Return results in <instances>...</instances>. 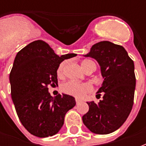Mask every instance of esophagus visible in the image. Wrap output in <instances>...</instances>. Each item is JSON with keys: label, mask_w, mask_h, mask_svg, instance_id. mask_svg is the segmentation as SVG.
<instances>
[{"label": "esophagus", "mask_w": 146, "mask_h": 146, "mask_svg": "<svg viewBox=\"0 0 146 146\" xmlns=\"http://www.w3.org/2000/svg\"><path fill=\"white\" fill-rule=\"evenodd\" d=\"M76 104H79L80 103V100L79 99H76Z\"/></svg>", "instance_id": "1"}]
</instances>
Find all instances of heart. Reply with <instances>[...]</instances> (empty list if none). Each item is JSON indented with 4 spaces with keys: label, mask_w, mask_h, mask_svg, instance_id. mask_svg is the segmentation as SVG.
I'll return each mask as SVG.
<instances>
[{
    "label": "heart",
    "mask_w": 146,
    "mask_h": 146,
    "mask_svg": "<svg viewBox=\"0 0 146 146\" xmlns=\"http://www.w3.org/2000/svg\"><path fill=\"white\" fill-rule=\"evenodd\" d=\"M66 62L63 61L59 64L57 67V74L59 77H62L64 74V70L66 67ZM82 66L86 72L89 70H96V62L92 60H85L82 62ZM62 91L64 93L74 96L78 98H81L86 96L88 93H90L93 90V88L89 83H80V82L69 81L62 85Z\"/></svg>",
    "instance_id": "obj_1"
}]
</instances>
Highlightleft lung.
<instances>
[{
  "mask_svg": "<svg viewBox=\"0 0 146 146\" xmlns=\"http://www.w3.org/2000/svg\"><path fill=\"white\" fill-rule=\"evenodd\" d=\"M98 62L104 78L97 96L103 98L98 104L87 102L89 110L82 121L91 132L108 134L119 129L128 117L133 105L136 76L133 60L124 48L108 41L92 45L85 55Z\"/></svg>",
  "mask_w": 146,
  "mask_h": 146,
  "instance_id": "1",
  "label": "left lung"
}]
</instances>
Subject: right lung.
Returning a JSON list of instances; mask_svg holds the SVG:
<instances>
[{
  "mask_svg": "<svg viewBox=\"0 0 146 146\" xmlns=\"http://www.w3.org/2000/svg\"><path fill=\"white\" fill-rule=\"evenodd\" d=\"M75 56L59 57L42 40L31 42L17 53L10 73V94L20 122L34 136L44 138L57 133L66 113L76 105L72 96L53 97L48 92L49 86H58L59 64Z\"/></svg>",
  "mask_w": 146,
  "mask_h": 146,
  "instance_id": "obj_1",
  "label": "right lung"
}]
</instances>
